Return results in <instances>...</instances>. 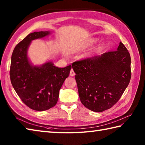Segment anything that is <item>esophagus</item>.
<instances>
[{
  "instance_id": "34e87169",
  "label": "esophagus",
  "mask_w": 145,
  "mask_h": 145,
  "mask_svg": "<svg viewBox=\"0 0 145 145\" xmlns=\"http://www.w3.org/2000/svg\"><path fill=\"white\" fill-rule=\"evenodd\" d=\"M75 75V72H74V71H73V69H72L70 70V75L71 76H73Z\"/></svg>"
}]
</instances>
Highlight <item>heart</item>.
Here are the masks:
<instances>
[{"label": "heart", "mask_w": 145, "mask_h": 145, "mask_svg": "<svg viewBox=\"0 0 145 145\" xmlns=\"http://www.w3.org/2000/svg\"><path fill=\"white\" fill-rule=\"evenodd\" d=\"M98 40H99V39L98 38H90L85 40L84 42L80 43L79 44L73 47L72 49V52L73 53H75V52H82L87 50V49L93 47Z\"/></svg>", "instance_id": "heart-1"}]
</instances>
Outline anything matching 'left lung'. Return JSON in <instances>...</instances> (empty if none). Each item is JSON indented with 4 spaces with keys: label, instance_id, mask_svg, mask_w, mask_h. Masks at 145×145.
I'll use <instances>...</instances> for the list:
<instances>
[{
    "label": "left lung",
    "instance_id": "8db88e82",
    "mask_svg": "<svg viewBox=\"0 0 145 145\" xmlns=\"http://www.w3.org/2000/svg\"><path fill=\"white\" fill-rule=\"evenodd\" d=\"M130 55L121 42L116 51L73 63L82 103L95 112L110 108L130 83Z\"/></svg>",
    "mask_w": 145,
    "mask_h": 145
}]
</instances>
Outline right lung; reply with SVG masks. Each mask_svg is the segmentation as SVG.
<instances>
[{
	"instance_id": "right-lung-1",
	"label": "right lung",
	"mask_w": 145,
	"mask_h": 145,
	"mask_svg": "<svg viewBox=\"0 0 145 145\" xmlns=\"http://www.w3.org/2000/svg\"><path fill=\"white\" fill-rule=\"evenodd\" d=\"M50 33V31L30 33L15 46L11 57L10 77L15 91L27 106L39 112L57 104L59 91L72 69L71 65L55 67L51 60L40 65L30 60L28 49L32 41Z\"/></svg>"
}]
</instances>
